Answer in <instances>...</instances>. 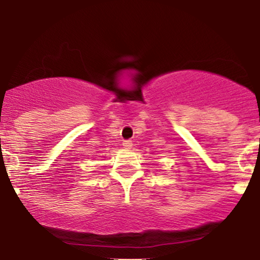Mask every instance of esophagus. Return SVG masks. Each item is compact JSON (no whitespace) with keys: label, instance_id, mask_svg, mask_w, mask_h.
I'll return each mask as SVG.
<instances>
[{"label":"esophagus","instance_id":"34e87169","mask_svg":"<svg viewBox=\"0 0 260 260\" xmlns=\"http://www.w3.org/2000/svg\"><path fill=\"white\" fill-rule=\"evenodd\" d=\"M132 147H133V144H132V142H131V140H124V142H123V148L131 149Z\"/></svg>","mask_w":260,"mask_h":260}]
</instances>
